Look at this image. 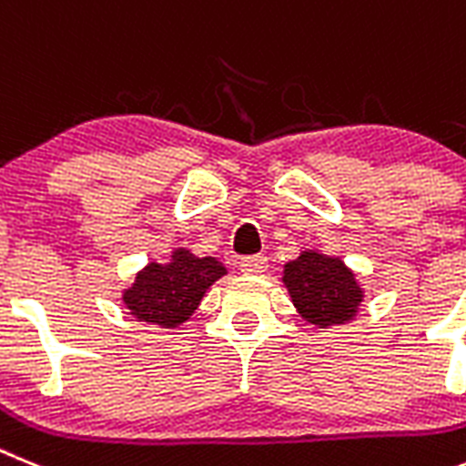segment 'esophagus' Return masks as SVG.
<instances>
[{
	"label": "esophagus",
	"mask_w": 466,
	"mask_h": 466,
	"mask_svg": "<svg viewBox=\"0 0 466 466\" xmlns=\"http://www.w3.org/2000/svg\"><path fill=\"white\" fill-rule=\"evenodd\" d=\"M238 269L244 274H262L267 269L265 256H246L238 260Z\"/></svg>",
	"instance_id": "34e87169"
}]
</instances>
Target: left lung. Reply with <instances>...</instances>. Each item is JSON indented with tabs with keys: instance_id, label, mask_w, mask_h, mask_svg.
I'll use <instances>...</instances> for the list:
<instances>
[{
	"instance_id": "1",
	"label": "left lung",
	"mask_w": 466,
	"mask_h": 466,
	"mask_svg": "<svg viewBox=\"0 0 466 466\" xmlns=\"http://www.w3.org/2000/svg\"><path fill=\"white\" fill-rule=\"evenodd\" d=\"M283 283L300 317L319 329L354 319L363 298L345 262L314 250H305L298 260L283 267Z\"/></svg>"
}]
</instances>
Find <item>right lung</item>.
I'll return each mask as SVG.
<instances>
[{"label":"right lung","instance_id":"add662e5","mask_svg":"<svg viewBox=\"0 0 466 466\" xmlns=\"http://www.w3.org/2000/svg\"><path fill=\"white\" fill-rule=\"evenodd\" d=\"M225 272L216 258H197L187 248H177L168 265L149 262L137 274L136 283L124 290V305L140 321L176 329L192 317L210 283Z\"/></svg>","mask_w":466,"mask_h":466}]
</instances>
